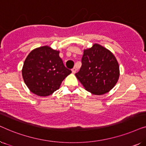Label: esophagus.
Masks as SVG:
<instances>
[{"label":"esophagus","instance_id":"esophagus-1","mask_svg":"<svg viewBox=\"0 0 146 146\" xmlns=\"http://www.w3.org/2000/svg\"><path fill=\"white\" fill-rule=\"evenodd\" d=\"M76 68H73L72 69V73H74V74H75L76 72Z\"/></svg>","mask_w":146,"mask_h":146}]
</instances>
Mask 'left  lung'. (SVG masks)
<instances>
[{"mask_svg": "<svg viewBox=\"0 0 146 146\" xmlns=\"http://www.w3.org/2000/svg\"><path fill=\"white\" fill-rule=\"evenodd\" d=\"M76 76L87 91L102 95L114 87L119 76V68L114 55L98 44L84 50L82 66Z\"/></svg>", "mask_w": 146, "mask_h": 146, "instance_id": "obj_1", "label": "left lung"}]
</instances>
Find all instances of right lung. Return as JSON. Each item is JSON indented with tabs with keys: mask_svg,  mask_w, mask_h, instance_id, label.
<instances>
[{
	"mask_svg": "<svg viewBox=\"0 0 146 146\" xmlns=\"http://www.w3.org/2000/svg\"><path fill=\"white\" fill-rule=\"evenodd\" d=\"M59 51L48 46L32 50L24 62L22 74L29 89L39 96H47L59 89L72 72L64 65Z\"/></svg>",
	"mask_w": 146,
	"mask_h": 146,
	"instance_id": "obj_1",
	"label": "right lung"
}]
</instances>
